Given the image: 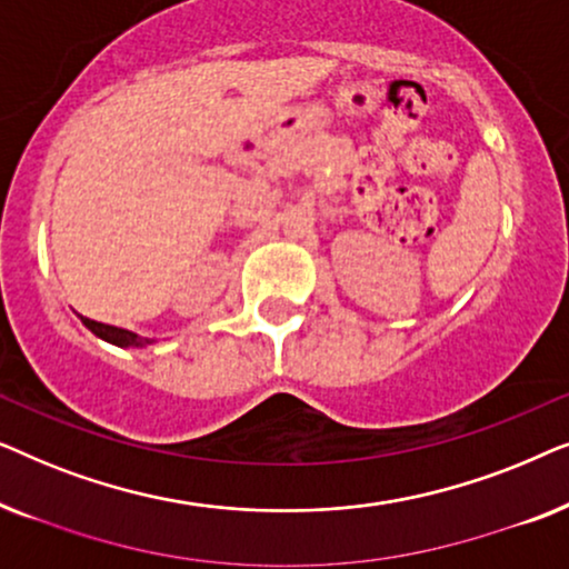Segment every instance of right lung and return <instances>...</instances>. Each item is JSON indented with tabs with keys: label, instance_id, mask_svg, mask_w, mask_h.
Masks as SVG:
<instances>
[{
	"label": "right lung",
	"instance_id": "add662e5",
	"mask_svg": "<svg viewBox=\"0 0 569 569\" xmlns=\"http://www.w3.org/2000/svg\"><path fill=\"white\" fill-rule=\"evenodd\" d=\"M82 323L88 326V329L96 333V337L111 341V345H116V347H142V345H150V339L137 337V333H131L127 329H119V326H108V323L92 321V318H84V316H82Z\"/></svg>",
	"mask_w": 569,
	"mask_h": 569
}]
</instances>
